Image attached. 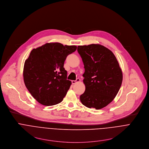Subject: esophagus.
Wrapping results in <instances>:
<instances>
[{"label":"esophagus","instance_id":"34e87169","mask_svg":"<svg viewBox=\"0 0 149 149\" xmlns=\"http://www.w3.org/2000/svg\"><path fill=\"white\" fill-rule=\"evenodd\" d=\"M80 80V79H79V78H77V79H76V80H72V84H75L77 83V82H79Z\"/></svg>","mask_w":149,"mask_h":149}]
</instances>
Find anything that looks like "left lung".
I'll list each match as a JSON object with an SVG mask.
<instances>
[{
    "label": "left lung",
    "mask_w": 149,
    "mask_h": 149,
    "mask_svg": "<svg viewBox=\"0 0 149 149\" xmlns=\"http://www.w3.org/2000/svg\"><path fill=\"white\" fill-rule=\"evenodd\" d=\"M77 52L85 68V91L80 100L88 108L101 109L113 101L121 88L119 63L110 49L100 44L79 45Z\"/></svg>",
    "instance_id": "obj_1"
}]
</instances>
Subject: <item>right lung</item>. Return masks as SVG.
I'll return each instance as SVG.
<instances>
[{
	"instance_id": "right-lung-1",
	"label": "right lung",
	"mask_w": 149,
	"mask_h": 149,
	"mask_svg": "<svg viewBox=\"0 0 149 149\" xmlns=\"http://www.w3.org/2000/svg\"><path fill=\"white\" fill-rule=\"evenodd\" d=\"M75 45L47 43L34 48L24 67L25 85L31 95L41 104L52 106L61 102L72 82L67 80L64 63L74 52Z\"/></svg>"
}]
</instances>
